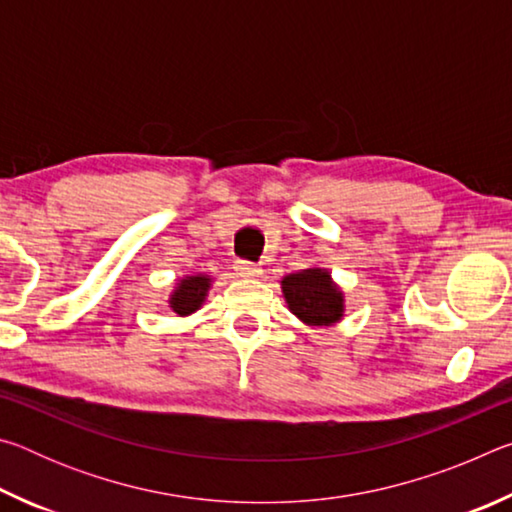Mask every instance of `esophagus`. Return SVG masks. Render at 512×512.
Listing matches in <instances>:
<instances>
[{
  "label": "esophagus",
  "instance_id": "esophagus-1",
  "mask_svg": "<svg viewBox=\"0 0 512 512\" xmlns=\"http://www.w3.org/2000/svg\"><path fill=\"white\" fill-rule=\"evenodd\" d=\"M235 271H237L239 277H257L259 273H262V268L253 264V262H246V259H237Z\"/></svg>",
  "mask_w": 512,
  "mask_h": 512
}]
</instances>
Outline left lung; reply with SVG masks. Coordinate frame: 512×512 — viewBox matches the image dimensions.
<instances>
[{"label": "left lung", "mask_w": 512, "mask_h": 512, "mask_svg": "<svg viewBox=\"0 0 512 512\" xmlns=\"http://www.w3.org/2000/svg\"><path fill=\"white\" fill-rule=\"evenodd\" d=\"M289 309L307 325H332L343 316V293L325 268H307L282 280Z\"/></svg>", "instance_id": "8db88e82"}]
</instances>
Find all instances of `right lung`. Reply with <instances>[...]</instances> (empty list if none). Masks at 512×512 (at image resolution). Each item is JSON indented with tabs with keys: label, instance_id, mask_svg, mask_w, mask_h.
<instances>
[{
	"label": "right lung",
	"instance_id": "add662e5",
	"mask_svg": "<svg viewBox=\"0 0 512 512\" xmlns=\"http://www.w3.org/2000/svg\"><path fill=\"white\" fill-rule=\"evenodd\" d=\"M210 282L212 277L207 275H189L185 280H180L176 291L171 293L169 307L176 311L178 316L194 314V311L203 305L207 289H210Z\"/></svg>",
	"mask_w": 512,
	"mask_h": 512
}]
</instances>
